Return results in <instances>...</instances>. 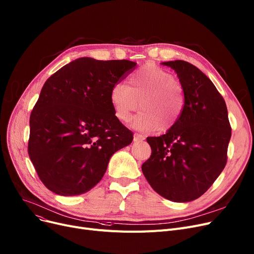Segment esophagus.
<instances>
[{
    "label": "esophagus",
    "mask_w": 254,
    "mask_h": 254,
    "mask_svg": "<svg viewBox=\"0 0 254 254\" xmlns=\"http://www.w3.org/2000/svg\"><path fill=\"white\" fill-rule=\"evenodd\" d=\"M143 140H144L143 136H141V135H139V134H135V135H134V142H141V141H143Z\"/></svg>",
    "instance_id": "esophagus-1"
}]
</instances>
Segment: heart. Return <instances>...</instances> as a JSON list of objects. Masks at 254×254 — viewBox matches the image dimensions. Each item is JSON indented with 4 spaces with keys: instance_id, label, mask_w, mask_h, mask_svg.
Here are the masks:
<instances>
[{
    "instance_id": "1",
    "label": "heart",
    "mask_w": 254,
    "mask_h": 254,
    "mask_svg": "<svg viewBox=\"0 0 254 254\" xmlns=\"http://www.w3.org/2000/svg\"><path fill=\"white\" fill-rule=\"evenodd\" d=\"M110 102L115 117L128 123L138 108L131 127L149 131L158 128L167 131L180 120L185 97L183 88L170 72L155 64H146L132 74L128 85L115 84L110 91Z\"/></svg>"
}]
</instances>
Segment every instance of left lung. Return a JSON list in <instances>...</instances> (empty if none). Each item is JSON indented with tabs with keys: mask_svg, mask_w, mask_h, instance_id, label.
Returning <instances> with one entry per match:
<instances>
[{
	"mask_svg": "<svg viewBox=\"0 0 254 254\" xmlns=\"http://www.w3.org/2000/svg\"><path fill=\"white\" fill-rule=\"evenodd\" d=\"M163 64L177 73L185 106L174 127L146 139L151 156L142 172L159 195L190 202L204 194L224 169L232 127L222 96L201 70L184 61Z\"/></svg>",
	"mask_w": 254,
	"mask_h": 254,
	"instance_id": "left-lung-1",
	"label": "left lung"
}]
</instances>
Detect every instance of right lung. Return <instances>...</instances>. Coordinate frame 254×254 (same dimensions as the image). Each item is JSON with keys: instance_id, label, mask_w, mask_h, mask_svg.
Instances as JSON below:
<instances>
[{"instance_id": "1", "label": "right lung", "mask_w": 254, "mask_h": 254, "mask_svg": "<svg viewBox=\"0 0 254 254\" xmlns=\"http://www.w3.org/2000/svg\"><path fill=\"white\" fill-rule=\"evenodd\" d=\"M136 63L77 59L51 75L30 117L28 151L46 188L61 195L90 190L132 132L115 117L110 91Z\"/></svg>"}]
</instances>
